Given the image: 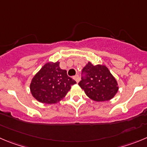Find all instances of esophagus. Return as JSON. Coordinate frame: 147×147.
I'll return each instance as SVG.
<instances>
[{"label": "esophagus", "instance_id": "1", "mask_svg": "<svg viewBox=\"0 0 147 147\" xmlns=\"http://www.w3.org/2000/svg\"><path fill=\"white\" fill-rule=\"evenodd\" d=\"M73 79L77 83H79V81H80V77H79V75H75V77H73Z\"/></svg>", "mask_w": 147, "mask_h": 147}]
</instances>
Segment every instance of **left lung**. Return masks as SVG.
I'll return each instance as SVG.
<instances>
[{"instance_id": "left-lung-1", "label": "left lung", "mask_w": 147, "mask_h": 147, "mask_svg": "<svg viewBox=\"0 0 147 147\" xmlns=\"http://www.w3.org/2000/svg\"><path fill=\"white\" fill-rule=\"evenodd\" d=\"M82 72L84 78H82L78 85L90 99L95 101H109L118 91L117 80L104 64L93 65L88 61Z\"/></svg>"}]
</instances>
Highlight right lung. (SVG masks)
<instances>
[{
    "label": "right lung",
    "mask_w": 147,
    "mask_h": 147,
    "mask_svg": "<svg viewBox=\"0 0 147 147\" xmlns=\"http://www.w3.org/2000/svg\"><path fill=\"white\" fill-rule=\"evenodd\" d=\"M76 82L61 69L59 61L46 63L34 75L30 85V92L38 101L57 104L66 96L71 86Z\"/></svg>",
    "instance_id": "obj_1"
}]
</instances>
